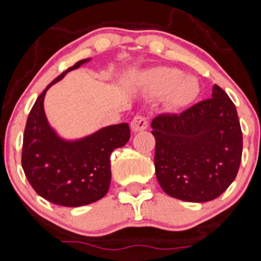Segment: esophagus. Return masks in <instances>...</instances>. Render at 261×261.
<instances>
[{"mask_svg": "<svg viewBox=\"0 0 261 261\" xmlns=\"http://www.w3.org/2000/svg\"><path fill=\"white\" fill-rule=\"evenodd\" d=\"M147 126H149V119L145 115H136L131 121V128H133L134 133L146 130Z\"/></svg>", "mask_w": 261, "mask_h": 261, "instance_id": "obj_1", "label": "esophagus"}]
</instances>
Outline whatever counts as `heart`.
Returning a JSON list of instances; mask_svg holds the SVG:
<instances>
[{
    "label": "heart",
    "instance_id": "1",
    "mask_svg": "<svg viewBox=\"0 0 261 261\" xmlns=\"http://www.w3.org/2000/svg\"><path fill=\"white\" fill-rule=\"evenodd\" d=\"M145 87L151 96L165 95L171 108L179 109L189 105L197 97L199 82L193 76L184 75L179 68L156 67L145 75Z\"/></svg>",
    "mask_w": 261,
    "mask_h": 261
}]
</instances>
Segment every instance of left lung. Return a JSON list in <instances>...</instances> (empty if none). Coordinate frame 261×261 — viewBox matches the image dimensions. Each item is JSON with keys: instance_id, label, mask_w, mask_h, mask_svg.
<instances>
[{"instance_id": "obj_1", "label": "left lung", "mask_w": 261, "mask_h": 261, "mask_svg": "<svg viewBox=\"0 0 261 261\" xmlns=\"http://www.w3.org/2000/svg\"><path fill=\"white\" fill-rule=\"evenodd\" d=\"M155 172L167 195L190 202L216 199L235 180L243 133L234 102L218 85L213 97L180 114L158 115Z\"/></svg>"}]
</instances>
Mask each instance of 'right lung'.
<instances>
[{
    "instance_id": "right-lung-1",
    "label": "right lung",
    "mask_w": 261,
    "mask_h": 261,
    "mask_svg": "<svg viewBox=\"0 0 261 261\" xmlns=\"http://www.w3.org/2000/svg\"><path fill=\"white\" fill-rule=\"evenodd\" d=\"M87 60L76 62L43 90L27 117L21 163L34 190L62 206H82L102 199L111 181L110 156L130 139L127 123L108 126L79 141H64L48 125L43 98L51 85Z\"/></svg>"
}]
</instances>
